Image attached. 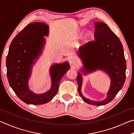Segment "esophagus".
I'll use <instances>...</instances> for the list:
<instances>
[{"instance_id":"esophagus-1","label":"esophagus","mask_w":134,"mask_h":134,"mask_svg":"<svg viewBox=\"0 0 134 134\" xmlns=\"http://www.w3.org/2000/svg\"><path fill=\"white\" fill-rule=\"evenodd\" d=\"M77 62H78L77 58L75 57H70L69 59L70 64L71 65H74L77 64Z\"/></svg>"}]
</instances>
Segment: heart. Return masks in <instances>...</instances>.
<instances>
[{
	"instance_id": "1",
	"label": "heart",
	"mask_w": 134,
	"mask_h": 134,
	"mask_svg": "<svg viewBox=\"0 0 134 134\" xmlns=\"http://www.w3.org/2000/svg\"><path fill=\"white\" fill-rule=\"evenodd\" d=\"M85 35H86V37H87V36L89 35V31H86V34H85Z\"/></svg>"
}]
</instances>
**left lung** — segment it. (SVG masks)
Returning <instances> with one entry per match:
<instances>
[{
  "mask_svg": "<svg viewBox=\"0 0 134 134\" xmlns=\"http://www.w3.org/2000/svg\"><path fill=\"white\" fill-rule=\"evenodd\" d=\"M94 41L88 42L78 49L77 55L83 67L78 72L77 82L78 92L85 102L96 106L109 103L123 87L126 78V64L123 46L118 37L107 25L101 22L94 23ZM105 71L111 79V85L107 98L102 101L86 98L81 93L82 76L96 70Z\"/></svg>",
  "mask_w": 134,
  "mask_h": 134,
  "instance_id": "left-lung-1",
  "label": "left lung"
}]
</instances>
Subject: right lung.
I'll return each mask as SVG.
<instances>
[{
  "label": "right lung",
  "instance_id": "1",
  "mask_svg": "<svg viewBox=\"0 0 134 134\" xmlns=\"http://www.w3.org/2000/svg\"><path fill=\"white\" fill-rule=\"evenodd\" d=\"M49 34V26L43 22L29 24L12 40L6 57L7 77L10 86L18 97L27 104L41 105L51 100L57 94L61 79L70 69L67 62L50 67V89L36 94L28 86L32 68L40 57Z\"/></svg>",
  "mask_w": 134,
  "mask_h": 134
}]
</instances>
